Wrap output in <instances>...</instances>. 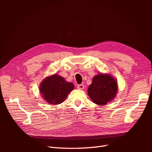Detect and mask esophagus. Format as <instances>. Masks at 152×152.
I'll return each mask as SVG.
<instances>
[{
	"mask_svg": "<svg viewBox=\"0 0 152 152\" xmlns=\"http://www.w3.org/2000/svg\"><path fill=\"white\" fill-rule=\"evenodd\" d=\"M77 88L79 89H84V84H79L77 86Z\"/></svg>",
	"mask_w": 152,
	"mask_h": 152,
	"instance_id": "obj_1",
	"label": "esophagus"
}]
</instances>
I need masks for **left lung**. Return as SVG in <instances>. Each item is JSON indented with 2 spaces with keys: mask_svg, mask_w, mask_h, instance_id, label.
Wrapping results in <instances>:
<instances>
[{
  "mask_svg": "<svg viewBox=\"0 0 152 152\" xmlns=\"http://www.w3.org/2000/svg\"><path fill=\"white\" fill-rule=\"evenodd\" d=\"M117 90V81L111 75L99 73L93 77L87 93L94 103L105 105L115 97Z\"/></svg>",
  "mask_w": 152,
  "mask_h": 152,
  "instance_id": "left-lung-1",
  "label": "left lung"
}]
</instances>
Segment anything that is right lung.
<instances>
[{"label":"right lung","instance_id":"add662e5","mask_svg":"<svg viewBox=\"0 0 152 152\" xmlns=\"http://www.w3.org/2000/svg\"><path fill=\"white\" fill-rule=\"evenodd\" d=\"M73 89L74 86L72 83L65 81L63 77L56 74L45 78L40 86V92L43 98L50 104L63 102Z\"/></svg>","mask_w":152,"mask_h":152}]
</instances>
